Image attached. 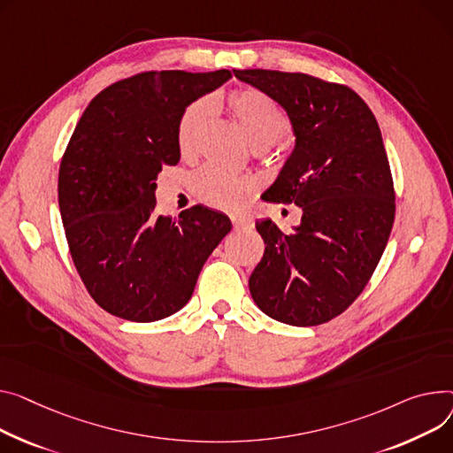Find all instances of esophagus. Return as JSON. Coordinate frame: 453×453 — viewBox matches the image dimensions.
<instances>
[{"instance_id":"1","label":"esophagus","mask_w":453,"mask_h":453,"mask_svg":"<svg viewBox=\"0 0 453 453\" xmlns=\"http://www.w3.org/2000/svg\"><path fill=\"white\" fill-rule=\"evenodd\" d=\"M233 227H234V231H240V229H248V227H251L253 224H251V220H248V219H244V217H233Z\"/></svg>"}]
</instances>
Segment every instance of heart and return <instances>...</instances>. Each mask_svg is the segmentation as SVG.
I'll return each mask as SVG.
<instances>
[{
  "instance_id": "b5f03b06",
  "label": "heart",
  "mask_w": 453,
  "mask_h": 453,
  "mask_svg": "<svg viewBox=\"0 0 453 453\" xmlns=\"http://www.w3.org/2000/svg\"><path fill=\"white\" fill-rule=\"evenodd\" d=\"M226 104L253 145H273L289 129L286 114L258 90H233L226 98ZM207 114L209 104L205 100H198L184 111L176 131L178 147L182 153H191L195 149ZM191 186L195 196L202 203L222 211L240 209L253 193V182L250 178L224 171L217 165H205L196 171Z\"/></svg>"
}]
</instances>
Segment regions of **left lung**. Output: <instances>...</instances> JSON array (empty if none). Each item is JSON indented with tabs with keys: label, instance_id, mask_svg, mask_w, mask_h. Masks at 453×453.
<instances>
[{
	"label": "left lung",
	"instance_id": "1",
	"mask_svg": "<svg viewBox=\"0 0 453 453\" xmlns=\"http://www.w3.org/2000/svg\"><path fill=\"white\" fill-rule=\"evenodd\" d=\"M289 116L295 147L262 200L295 203L291 233L258 220L265 251L255 304L289 326H319L363 293L395 219V191L373 112L355 90L303 73L233 71Z\"/></svg>",
	"mask_w": 453,
	"mask_h": 453
}]
</instances>
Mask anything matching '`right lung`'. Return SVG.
I'll return each mask as SVG.
<instances>
[{
  "label": "right lung",
  "instance_id": "add662e5",
  "mask_svg": "<svg viewBox=\"0 0 453 453\" xmlns=\"http://www.w3.org/2000/svg\"><path fill=\"white\" fill-rule=\"evenodd\" d=\"M231 78L149 71L119 80L83 111L58 174L69 251L95 303L131 322L182 310L207 257L231 231L220 211L193 205L158 217L157 178L180 160L186 107Z\"/></svg>",
  "mask_w": 453,
  "mask_h": 453
}]
</instances>
